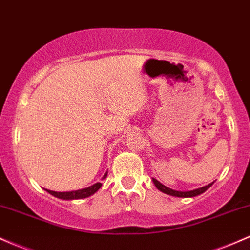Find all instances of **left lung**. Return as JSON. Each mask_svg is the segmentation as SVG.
Returning <instances> with one entry per match:
<instances>
[{"label":"left lung","instance_id":"8db88e82","mask_svg":"<svg viewBox=\"0 0 250 250\" xmlns=\"http://www.w3.org/2000/svg\"><path fill=\"white\" fill-rule=\"evenodd\" d=\"M152 182H153V184L156 186L157 189L159 190V191L167 193V195H170V196H175V197H183V198L195 197V196L201 195V193L207 191V190H208L209 188L211 187L212 184H214V182H212V183L208 184V186L198 188V189H195V190H190V191H177V190H173V189H170V188L165 187L164 184H162L161 182L157 181L156 178H152Z\"/></svg>","mask_w":250,"mask_h":250}]
</instances>
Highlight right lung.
Instances as JSON below:
<instances>
[{"label":"right lung","instance_id":"1","mask_svg":"<svg viewBox=\"0 0 250 250\" xmlns=\"http://www.w3.org/2000/svg\"><path fill=\"white\" fill-rule=\"evenodd\" d=\"M107 177V171L105 172L104 177L102 179H105ZM103 184L102 183H95L93 186L85 188V189H80V190H74V191H66V192H58V191H52V190H46L47 192H49L50 195H53L54 197L60 198V200H66V201H71V200H83V198L89 197V196L94 195L98 190L102 188Z\"/></svg>","mask_w":250,"mask_h":250}]
</instances>
